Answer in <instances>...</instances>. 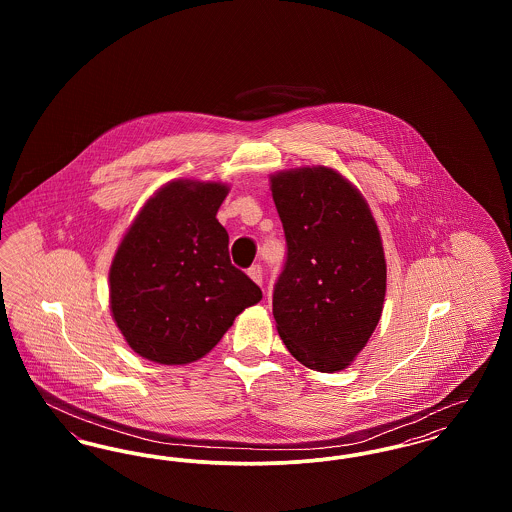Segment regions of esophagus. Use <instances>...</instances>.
<instances>
[{
	"instance_id": "34e87169",
	"label": "esophagus",
	"mask_w": 512,
	"mask_h": 512,
	"mask_svg": "<svg viewBox=\"0 0 512 512\" xmlns=\"http://www.w3.org/2000/svg\"><path fill=\"white\" fill-rule=\"evenodd\" d=\"M247 274H249V278L255 282V284H263V267L257 263V265H253V267L247 270Z\"/></svg>"
}]
</instances>
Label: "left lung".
<instances>
[{
  "label": "left lung",
  "instance_id": "left-lung-1",
  "mask_svg": "<svg viewBox=\"0 0 512 512\" xmlns=\"http://www.w3.org/2000/svg\"><path fill=\"white\" fill-rule=\"evenodd\" d=\"M286 236L272 315L301 365L336 372L372 336L386 295L378 226L361 192L340 172L303 167L270 176Z\"/></svg>",
  "mask_w": 512,
  "mask_h": 512
}]
</instances>
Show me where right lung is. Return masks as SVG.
I'll list each match as a JSON object with an SVG mask.
<instances>
[{"label":"right lung","instance_id":"right-lung-1","mask_svg":"<svg viewBox=\"0 0 512 512\" xmlns=\"http://www.w3.org/2000/svg\"><path fill=\"white\" fill-rule=\"evenodd\" d=\"M228 186L174 180L149 197L109 272L113 318L128 345L159 365L207 355L261 288L230 263L217 220Z\"/></svg>","mask_w":512,"mask_h":512}]
</instances>
